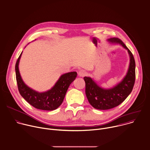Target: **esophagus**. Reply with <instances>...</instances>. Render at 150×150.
<instances>
[{"label":"esophagus","instance_id":"34e87169","mask_svg":"<svg viewBox=\"0 0 150 150\" xmlns=\"http://www.w3.org/2000/svg\"><path fill=\"white\" fill-rule=\"evenodd\" d=\"M86 74V72L85 70H80L78 72V76L79 77H83Z\"/></svg>","mask_w":150,"mask_h":150}]
</instances>
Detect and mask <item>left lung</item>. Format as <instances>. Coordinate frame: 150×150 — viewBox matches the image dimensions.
Here are the masks:
<instances>
[{
  "mask_svg": "<svg viewBox=\"0 0 150 150\" xmlns=\"http://www.w3.org/2000/svg\"><path fill=\"white\" fill-rule=\"evenodd\" d=\"M111 44H119L127 50L130 62L127 73L122 80L115 86L105 88L99 86L93 78H83L85 82V93L89 103L95 109L108 110L117 106L122 103L132 92L136 78V64L131 51L122 40L117 38L108 39Z\"/></svg>",
  "mask_w": 150,
  "mask_h": 150,
  "instance_id": "8db88e82",
  "label": "left lung"
}]
</instances>
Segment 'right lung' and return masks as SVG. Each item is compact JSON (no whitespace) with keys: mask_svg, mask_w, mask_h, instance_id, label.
<instances>
[{"mask_svg":"<svg viewBox=\"0 0 150 150\" xmlns=\"http://www.w3.org/2000/svg\"><path fill=\"white\" fill-rule=\"evenodd\" d=\"M22 52L23 51L15 66L16 81L21 96L36 109L44 110L57 109L62 104L69 85L76 78V72H71L61 75L54 85L45 92L35 91L24 82L20 75L18 65Z\"/></svg>","mask_w":150,"mask_h":150,"instance_id":"obj_1","label":"right lung"}]
</instances>
